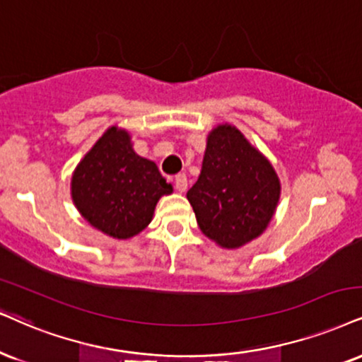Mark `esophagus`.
<instances>
[{"label": "esophagus", "instance_id": "34e87169", "mask_svg": "<svg viewBox=\"0 0 362 362\" xmlns=\"http://www.w3.org/2000/svg\"><path fill=\"white\" fill-rule=\"evenodd\" d=\"M174 188H176V191H180V193H185L186 188H188V180H186L185 174L174 176Z\"/></svg>", "mask_w": 362, "mask_h": 362}]
</instances>
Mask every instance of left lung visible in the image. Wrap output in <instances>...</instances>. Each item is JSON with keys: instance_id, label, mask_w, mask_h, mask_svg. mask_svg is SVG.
I'll return each mask as SVG.
<instances>
[{"instance_id": "8db88e82", "label": "left lung", "mask_w": 362, "mask_h": 362, "mask_svg": "<svg viewBox=\"0 0 362 362\" xmlns=\"http://www.w3.org/2000/svg\"><path fill=\"white\" fill-rule=\"evenodd\" d=\"M186 196L203 233L223 248H238L267 228L280 182L238 129L218 126L208 136L202 174Z\"/></svg>"}]
</instances>
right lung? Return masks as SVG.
Wrapping results in <instances>:
<instances>
[{
	"label": "right lung",
	"instance_id": "right-lung-1",
	"mask_svg": "<svg viewBox=\"0 0 362 362\" xmlns=\"http://www.w3.org/2000/svg\"><path fill=\"white\" fill-rule=\"evenodd\" d=\"M171 191L158 166L134 153L129 134L117 127L95 142L72 177V198L82 216L122 240L144 230L158 199Z\"/></svg>",
	"mask_w": 362,
	"mask_h": 362
}]
</instances>
